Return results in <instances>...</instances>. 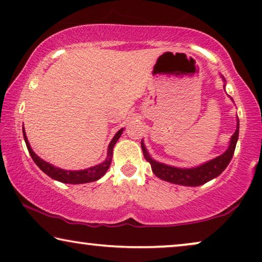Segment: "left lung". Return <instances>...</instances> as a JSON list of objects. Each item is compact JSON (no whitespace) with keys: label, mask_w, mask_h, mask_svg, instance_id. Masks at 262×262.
<instances>
[{"label":"left lung","mask_w":262,"mask_h":262,"mask_svg":"<svg viewBox=\"0 0 262 262\" xmlns=\"http://www.w3.org/2000/svg\"><path fill=\"white\" fill-rule=\"evenodd\" d=\"M239 137V120L236 124V130L233 134L231 142H229V146L224 152L223 155L216 157V158L210 160V162L205 163L200 166L192 167V168H179L173 167L170 165H165L163 163L156 162L152 159L148 152L146 151L144 143L142 142V150L145 159L151 164L152 172L158 177V178L165 180V182L177 184V185H184V186H200L205 183L210 182V180L214 179L221 174L227 165L231 162L233 155H234V150L236 146V142H238Z\"/></svg>","instance_id":"1"}]
</instances>
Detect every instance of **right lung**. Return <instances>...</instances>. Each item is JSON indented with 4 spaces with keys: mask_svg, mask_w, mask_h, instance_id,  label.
Here are the masks:
<instances>
[{
    "mask_svg": "<svg viewBox=\"0 0 262 262\" xmlns=\"http://www.w3.org/2000/svg\"><path fill=\"white\" fill-rule=\"evenodd\" d=\"M122 132H123V128H120L117 134L115 135L114 138H112L111 143L108 144L107 157L102 164L96 165V166H92V167L86 168V170H80V171H66V170H62V168L55 167L54 165H51L49 163H47L46 160L39 158V157L33 151V148L30 147V144L28 142L24 128H23V137H24V142L27 144L28 151H29V154L35 162V164L37 165V166L41 168L46 174L49 176L50 178L58 180V182L64 183V184H85V183L96 182V180L102 178V177L105 174L107 168L110 167V164H111L112 150H114L115 144L117 143L119 137L122 136Z\"/></svg>",
    "mask_w": 262,
    "mask_h": 262,
    "instance_id": "obj_1",
    "label": "right lung"
}]
</instances>
